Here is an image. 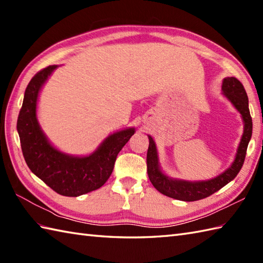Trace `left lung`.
<instances>
[{
	"mask_svg": "<svg viewBox=\"0 0 263 263\" xmlns=\"http://www.w3.org/2000/svg\"><path fill=\"white\" fill-rule=\"evenodd\" d=\"M221 91L241 114L244 124L241 142L238 144L235 158H234L232 165L221 174L206 181H186L181 180V178L170 177L161 171L157 147H156L152 136H148V176L155 189L158 190L161 194L181 201H197L204 199L233 181L238 174V172L241 171L245 155H247L248 144L251 140V137H252V119H251L249 109V98L242 83L234 77H228L222 80Z\"/></svg>",
	"mask_w": 263,
	"mask_h": 263,
	"instance_id": "left-lung-1",
	"label": "left lung"
}]
</instances>
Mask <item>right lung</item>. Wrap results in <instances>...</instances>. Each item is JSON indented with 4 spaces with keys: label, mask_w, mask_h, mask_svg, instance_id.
I'll list each match as a JSON object with an SVG mask.
<instances>
[{
    "label": "right lung",
    "mask_w": 263,
    "mask_h": 263,
    "mask_svg": "<svg viewBox=\"0 0 263 263\" xmlns=\"http://www.w3.org/2000/svg\"><path fill=\"white\" fill-rule=\"evenodd\" d=\"M57 69L58 65H49L28 83L16 130L22 154L33 174L61 195L79 197L104 185L113 172L117 155L135 135L136 128L126 127L111 133L87 156L60 152L49 142L37 119L39 92Z\"/></svg>",
    "instance_id": "obj_1"
}]
</instances>
